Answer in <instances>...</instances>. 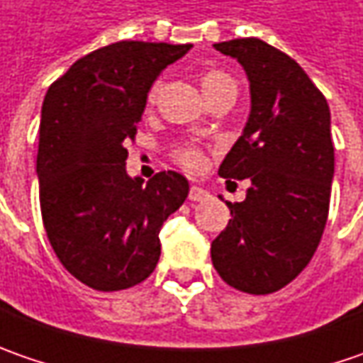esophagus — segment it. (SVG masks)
<instances>
[{
	"instance_id": "esophagus-1",
	"label": "esophagus",
	"mask_w": 363,
	"mask_h": 363,
	"mask_svg": "<svg viewBox=\"0 0 363 363\" xmlns=\"http://www.w3.org/2000/svg\"><path fill=\"white\" fill-rule=\"evenodd\" d=\"M188 198L191 202H202V200H208V198H210V194L203 188H200V186H191V188H189Z\"/></svg>"
}]
</instances>
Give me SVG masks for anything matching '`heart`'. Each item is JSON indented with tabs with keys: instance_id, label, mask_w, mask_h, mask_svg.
<instances>
[{
	"instance_id": "1",
	"label": "heart",
	"mask_w": 363,
	"mask_h": 363,
	"mask_svg": "<svg viewBox=\"0 0 363 363\" xmlns=\"http://www.w3.org/2000/svg\"><path fill=\"white\" fill-rule=\"evenodd\" d=\"M200 82H202V91L206 94L208 101H214L218 96H228V94H234L238 92V82L224 70L220 68H210L202 72L200 77ZM157 92H160V82H155L149 91V103H153L157 99ZM175 160L179 161L184 167L188 169H200L203 165V155L200 149L196 147H182L175 151Z\"/></svg>"
}]
</instances>
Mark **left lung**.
<instances>
[{
    "instance_id": "obj_1",
    "label": "left lung",
    "mask_w": 363,
    "mask_h": 363,
    "mask_svg": "<svg viewBox=\"0 0 363 363\" xmlns=\"http://www.w3.org/2000/svg\"><path fill=\"white\" fill-rule=\"evenodd\" d=\"M250 82V115L218 175L248 179L244 202L212 242L218 274L234 289L269 295L289 285L315 255L333 182L325 96L285 52L258 38L214 44Z\"/></svg>"
}]
</instances>
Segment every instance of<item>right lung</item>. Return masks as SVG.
<instances>
[{"instance_id":"add662e5","label":"right lung","mask_w":363,"mask_h":363,"mask_svg":"<svg viewBox=\"0 0 363 363\" xmlns=\"http://www.w3.org/2000/svg\"><path fill=\"white\" fill-rule=\"evenodd\" d=\"M191 44L117 42L86 54L46 92L35 174L48 240L64 269L96 291L139 285L161 255L160 230L186 202L188 179L147 184L125 169L147 92Z\"/></svg>"}]
</instances>
